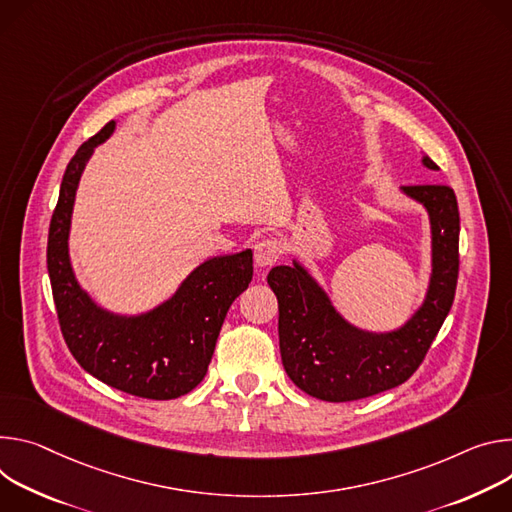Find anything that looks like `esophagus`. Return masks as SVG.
I'll list each match as a JSON object with an SVG mask.
<instances>
[{"instance_id":"34e87169","label":"esophagus","mask_w":512,"mask_h":512,"mask_svg":"<svg viewBox=\"0 0 512 512\" xmlns=\"http://www.w3.org/2000/svg\"><path fill=\"white\" fill-rule=\"evenodd\" d=\"M280 254H282V244L274 238H266L260 244H256L254 262H256L258 268H268V266L278 262Z\"/></svg>"}]
</instances>
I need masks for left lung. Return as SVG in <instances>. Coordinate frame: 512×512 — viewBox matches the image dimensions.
<instances>
[{"label":"left lung","mask_w":512,"mask_h":512,"mask_svg":"<svg viewBox=\"0 0 512 512\" xmlns=\"http://www.w3.org/2000/svg\"><path fill=\"white\" fill-rule=\"evenodd\" d=\"M431 170L439 166L423 156ZM401 191L421 203L431 221V278L423 305L399 329L374 333L335 311L317 280L293 260L274 266L268 285L278 299L280 358L289 378L327 403L366 399L403 384L421 366L441 329L460 270V211L447 185H411Z\"/></svg>","instance_id":"8db88e82"}]
</instances>
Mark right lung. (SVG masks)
<instances>
[{
    "label": "right lung",
    "instance_id": "right-lung-1",
    "mask_svg": "<svg viewBox=\"0 0 512 512\" xmlns=\"http://www.w3.org/2000/svg\"><path fill=\"white\" fill-rule=\"evenodd\" d=\"M113 128L116 122L105 124L67 164L48 230L52 299L65 342L83 370L140 399H179L207 374L227 309L252 280V250L205 260L173 297L148 313L116 315L99 307L75 278L69 232L83 168Z\"/></svg>",
    "mask_w": 512,
    "mask_h": 512
}]
</instances>
